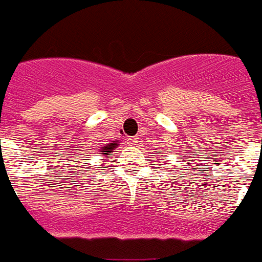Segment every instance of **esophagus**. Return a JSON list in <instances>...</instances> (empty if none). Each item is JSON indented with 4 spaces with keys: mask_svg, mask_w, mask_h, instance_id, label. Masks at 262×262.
Returning <instances> with one entry per match:
<instances>
[{
    "mask_svg": "<svg viewBox=\"0 0 262 262\" xmlns=\"http://www.w3.org/2000/svg\"><path fill=\"white\" fill-rule=\"evenodd\" d=\"M126 141H127V144H130V145H137V143H139L137 137H127Z\"/></svg>",
    "mask_w": 262,
    "mask_h": 262,
    "instance_id": "34e87169",
    "label": "esophagus"
}]
</instances>
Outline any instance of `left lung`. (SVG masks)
Segmentation results:
<instances>
[{
	"label": "left lung",
	"mask_w": 262,
	"mask_h": 262,
	"mask_svg": "<svg viewBox=\"0 0 262 262\" xmlns=\"http://www.w3.org/2000/svg\"><path fill=\"white\" fill-rule=\"evenodd\" d=\"M158 154H162V152H160V151H159V152H158Z\"/></svg>",
	"instance_id": "obj_1"
}]
</instances>
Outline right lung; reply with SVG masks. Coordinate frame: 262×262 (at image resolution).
I'll use <instances>...</instances> for the list:
<instances>
[{
    "mask_svg": "<svg viewBox=\"0 0 262 262\" xmlns=\"http://www.w3.org/2000/svg\"><path fill=\"white\" fill-rule=\"evenodd\" d=\"M119 144L117 141H113V143H108V144H104V147H102L100 149V155L102 156H107V155H113L111 152H114V149L118 147Z\"/></svg>",
    "mask_w": 262,
    "mask_h": 262,
    "instance_id": "right-lung-1",
    "label": "right lung"
}]
</instances>
